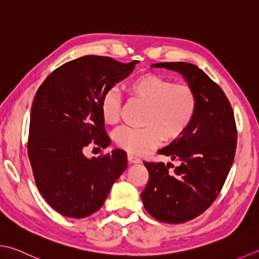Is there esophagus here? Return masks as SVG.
Masks as SVG:
<instances>
[{
  "mask_svg": "<svg viewBox=\"0 0 259 259\" xmlns=\"http://www.w3.org/2000/svg\"><path fill=\"white\" fill-rule=\"evenodd\" d=\"M128 160L130 161V163H133V164L141 163V159L139 158V157H137V156L134 155V154H128Z\"/></svg>",
  "mask_w": 259,
  "mask_h": 259,
  "instance_id": "esophagus-1",
  "label": "esophagus"
}]
</instances>
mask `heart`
<instances>
[{
	"mask_svg": "<svg viewBox=\"0 0 259 259\" xmlns=\"http://www.w3.org/2000/svg\"><path fill=\"white\" fill-rule=\"evenodd\" d=\"M134 98L148 104L143 128L122 126L115 133V141L130 154L143 155L158 145L163 138H179L193 122L199 106L194 89L186 83H175L164 76L147 73L137 76L126 84ZM121 95L110 89L101 101V113L105 123L115 124L120 120Z\"/></svg>",
	"mask_w": 259,
	"mask_h": 259,
	"instance_id": "heart-1",
	"label": "heart"
}]
</instances>
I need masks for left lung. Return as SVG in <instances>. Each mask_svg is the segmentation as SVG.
I'll return each mask as SVG.
<instances>
[{
    "label": "left lung",
    "instance_id": "obj_1",
    "mask_svg": "<svg viewBox=\"0 0 259 259\" xmlns=\"http://www.w3.org/2000/svg\"><path fill=\"white\" fill-rule=\"evenodd\" d=\"M153 66L181 73L199 99L189 129L158 150L180 165L169 171L173 164L144 161L149 173L141 193L145 209L158 221L184 224L203 213L220 194L236 154L235 115L224 91L196 65L179 62Z\"/></svg>",
    "mask_w": 259,
    "mask_h": 259
}]
</instances>
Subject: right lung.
I'll return each instance as SVG.
<instances>
[{
    "instance_id": "add662e5",
    "label": "right lung",
    "mask_w": 259,
    "mask_h": 259,
    "mask_svg": "<svg viewBox=\"0 0 259 259\" xmlns=\"http://www.w3.org/2000/svg\"><path fill=\"white\" fill-rule=\"evenodd\" d=\"M138 63L84 56L55 69L35 93L28 156L40 194L58 213L75 219L93 214L126 168L123 150L92 159L83 150L92 141L101 148L110 145L101 101Z\"/></svg>"
}]
</instances>
